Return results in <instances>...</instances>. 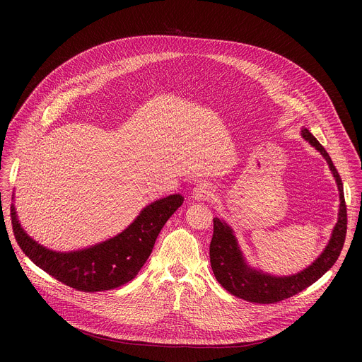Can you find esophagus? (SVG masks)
<instances>
[{
  "label": "esophagus",
  "mask_w": 362,
  "mask_h": 362,
  "mask_svg": "<svg viewBox=\"0 0 362 362\" xmlns=\"http://www.w3.org/2000/svg\"><path fill=\"white\" fill-rule=\"evenodd\" d=\"M214 196L212 187L206 183H199L193 190H192V199L193 200H208Z\"/></svg>",
  "instance_id": "34e87169"
}]
</instances>
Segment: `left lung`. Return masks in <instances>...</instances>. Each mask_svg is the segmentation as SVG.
<instances>
[{
	"mask_svg": "<svg viewBox=\"0 0 362 362\" xmlns=\"http://www.w3.org/2000/svg\"><path fill=\"white\" fill-rule=\"evenodd\" d=\"M302 137L314 146L329 165L339 190L338 222L332 236L320 255L318 259L306 269L291 276H274L250 268L239 249L233 230L221 219H214V236L209 247L211 265L218 282L232 295L255 303H275L311 286L337 262L342 250L346 235V204L344 199V186L338 170L324 146L308 129H302Z\"/></svg>",
	"mask_w": 362,
	"mask_h": 362,
	"instance_id": "obj_1",
	"label": "left lung"
}]
</instances>
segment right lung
<instances>
[{
    "instance_id": "add662e5",
    "label": "right lung",
    "mask_w": 362,
    "mask_h": 362,
    "mask_svg": "<svg viewBox=\"0 0 362 362\" xmlns=\"http://www.w3.org/2000/svg\"><path fill=\"white\" fill-rule=\"evenodd\" d=\"M183 200L182 194H170L153 202L117 236L74 252L49 250L33 240L21 228L14 204H11V225L23 252L48 275L77 291H110L139 274L162 228Z\"/></svg>"
}]
</instances>
